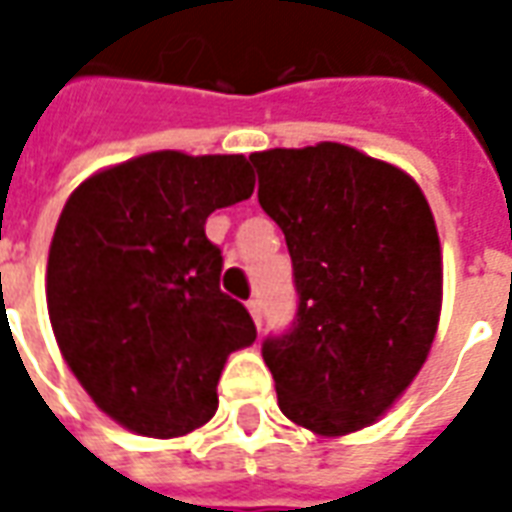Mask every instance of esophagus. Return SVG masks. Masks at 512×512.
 Masks as SVG:
<instances>
[{"label":"esophagus","mask_w":512,"mask_h":512,"mask_svg":"<svg viewBox=\"0 0 512 512\" xmlns=\"http://www.w3.org/2000/svg\"><path fill=\"white\" fill-rule=\"evenodd\" d=\"M246 307H249V312H252V318H255L257 329L263 326V307H260V299H249L246 301Z\"/></svg>","instance_id":"obj_1"}]
</instances>
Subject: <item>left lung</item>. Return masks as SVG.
Returning a JSON list of instances; mask_svg holds the SVG:
<instances>
[{
    "instance_id": "left-lung-1",
    "label": "left lung",
    "mask_w": 512,
    "mask_h": 512,
    "mask_svg": "<svg viewBox=\"0 0 512 512\" xmlns=\"http://www.w3.org/2000/svg\"><path fill=\"white\" fill-rule=\"evenodd\" d=\"M260 208L285 233L299 310L266 337L282 414L321 436L373 425L428 359L441 246L414 178L354 147L252 153Z\"/></svg>"
}]
</instances>
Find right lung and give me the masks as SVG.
Listing matches in <instances>:
<instances>
[{"instance_id":"1","label":"right lung","mask_w":512,"mask_h":512,"mask_svg":"<svg viewBox=\"0 0 512 512\" xmlns=\"http://www.w3.org/2000/svg\"><path fill=\"white\" fill-rule=\"evenodd\" d=\"M244 156L158 150L73 191L49 249L57 345L95 406L123 428L175 439L216 414L227 356L255 343L241 301L219 290L222 249L205 222L249 200Z\"/></svg>"}]
</instances>
